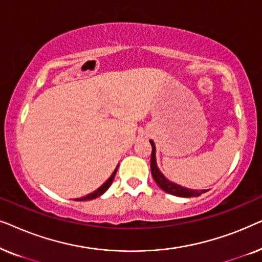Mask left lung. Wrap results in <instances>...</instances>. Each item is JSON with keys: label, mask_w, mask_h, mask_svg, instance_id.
I'll use <instances>...</instances> for the list:
<instances>
[{"label": "left lung", "mask_w": 262, "mask_h": 262, "mask_svg": "<svg viewBox=\"0 0 262 262\" xmlns=\"http://www.w3.org/2000/svg\"><path fill=\"white\" fill-rule=\"evenodd\" d=\"M150 144H151L152 151H151V160H150V168H151V175L154 180L161 189H163L164 192L169 193V194L177 195V196H182V198H191V196H199L202 193L207 192V189H202V191H198V189H189L186 187H182V186L174 184L168 180V179L164 177V175L161 173L156 163V146L155 143L150 141Z\"/></svg>", "instance_id": "1"}]
</instances>
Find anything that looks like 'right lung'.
I'll use <instances>...</instances> for the list:
<instances>
[{
    "label": "right lung",
    "mask_w": 262,
    "mask_h": 262,
    "mask_svg": "<svg viewBox=\"0 0 262 262\" xmlns=\"http://www.w3.org/2000/svg\"><path fill=\"white\" fill-rule=\"evenodd\" d=\"M118 166H119V164H118ZM118 166H117L116 169H114L112 175H111V177L108 178V180H107L102 186H100V187H99L98 189H96V191L89 193V194L82 196V198H77V199H75V200H76V202H82V200H92V199L98 198V196H100V195H102L103 193H105V192L107 191V189L110 188V186L112 185L113 179H114V177H116V173H117V170H118Z\"/></svg>",
    "instance_id": "right-lung-1"
}]
</instances>
